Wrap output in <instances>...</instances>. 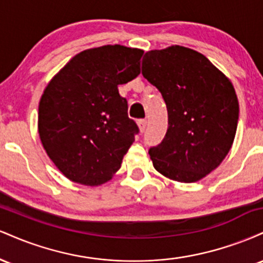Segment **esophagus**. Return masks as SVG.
Instances as JSON below:
<instances>
[{
	"label": "esophagus",
	"mask_w": 263,
	"mask_h": 263,
	"mask_svg": "<svg viewBox=\"0 0 263 263\" xmlns=\"http://www.w3.org/2000/svg\"><path fill=\"white\" fill-rule=\"evenodd\" d=\"M146 126H147V120H144V119L138 120V127H140L141 132H143L144 129H146Z\"/></svg>",
	"instance_id": "obj_1"
}]
</instances>
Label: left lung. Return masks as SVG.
<instances>
[{"label": "left lung", "mask_w": 263, "mask_h": 263, "mask_svg": "<svg viewBox=\"0 0 263 263\" xmlns=\"http://www.w3.org/2000/svg\"><path fill=\"white\" fill-rule=\"evenodd\" d=\"M142 74L162 93L168 129L148 153L163 176L182 183L204 178L230 151L238 121L231 81L203 54L172 45L144 54Z\"/></svg>", "instance_id": "1"}]
</instances>
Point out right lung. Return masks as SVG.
Returning <instances> with one entry per match:
<instances>
[{
    "label": "right lung",
    "instance_id": "1",
    "mask_svg": "<svg viewBox=\"0 0 263 263\" xmlns=\"http://www.w3.org/2000/svg\"><path fill=\"white\" fill-rule=\"evenodd\" d=\"M143 50L104 45L74 57L45 87L38 131L45 152L66 178L100 185L120 170L140 132L119 85L141 73Z\"/></svg>",
    "mask_w": 263,
    "mask_h": 263
}]
</instances>
